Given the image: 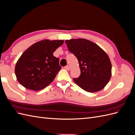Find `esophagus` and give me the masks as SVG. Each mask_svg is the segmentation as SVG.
I'll use <instances>...</instances> for the list:
<instances>
[{
  "label": "esophagus",
  "mask_w": 135,
  "mask_h": 135,
  "mask_svg": "<svg viewBox=\"0 0 135 135\" xmlns=\"http://www.w3.org/2000/svg\"><path fill=\"white\" fill-rule=\"evenodd\" d=\"M64 69H65V70H66L69 71V70H70V67H69V65H67V66H65V67H64Z\"/></svg>",
  "instance_id": "obj_1"
}]
</instances>
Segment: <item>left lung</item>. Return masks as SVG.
<instances>
[{
    "mask_svg": "<svg viewBox=\"0 0 135 135\" xmlns=\"http://www.w3.org/2000/svg\"><path fill=\"white\" fill-rule=\"evenodd\" d=\"M69 51L78 61L80 75L73 78L84 91L95 92L103 89L112 76V64L106 52L96 43L85 39L65 41Z\"/></svg>",
    "mask_w": 135,
    "mask_h": 135,
    "instance_id": "left-lung-1",
    "label": "left lung"
}]
</instances>
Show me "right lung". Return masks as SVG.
Listing matches in <instances>:
<instances>
[{"label":"right lung","instance_id":"add662e5","mask_svg":"<svg viewBox=\"0 0 135 135\" xmlns=\"http://www.w3.org/2000/svg\"><path fill=\"white\" fill-rule=\"evenodd\" d=\"M63 40H43L32 44L20 57L15 66L18 82L28 89L39 91L54 80L61 69L54 52Z\"/></svg>","mask_w":135,"mask_h":135}]
</instances>
